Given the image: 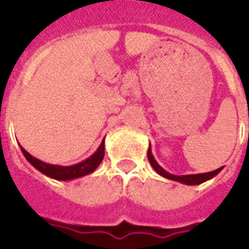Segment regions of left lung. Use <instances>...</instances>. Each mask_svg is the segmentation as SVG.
<instances>
[{
	"label": "left lung",
	"mask_w": 249,
	"mask_h": 249,
	"mask_svg": "<svg viewBox=\"0 0 249 249\" xmlns=\"http://www.w3.org/2000/svg\"><path fill=\"white\" fill-rule=\"evenodd\" d=\"M147 158H148V161L151 164V166L155 169V172L160 176H163V177L168 178V179H172V181H177V182H181L183 185H190V186H194V185H200L203 182L208 181V179H212L213 177H216L217 174L220 173L221 170L224 166H221L218 169L213 170V172H208V173H199V174H185V176H176V174H172L169 172H166L164 169L163 166H160L159 163L156 161L154 155H152L151 152V144H150V147H148V151H147Z\"/></svg>",
	"instance_id": "8db88e82"
}]
</instances>
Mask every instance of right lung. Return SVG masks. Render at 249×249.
<instances>
[{"label":"right lung","mask_w":249,"mask_h":249,"mask_svg":"<svg viewBox=\"0 0 249 249\" xmlns=\"http://www.w3.org/2000/svg\"><path fill=\"white\" fill-rule=\"evenodd\" d=\"M20 150L23 152V155L25 156V159L28 160L29 163L32 164L37 170H40L42 174L53 178V179H56V181H71V179H76V178L84 177L86 174L93 173L94 170L99 166V164L102 163V160L105 158V138H103L102 143L99 144V147L97 148V151L94 152L93 155L89 156L88 159H85L81 163L68 166L45 163V161H41L37 158L31 155L29 152L25 151L21 146Z\"/></svg>","instance_id":"1"}]
</instances>
